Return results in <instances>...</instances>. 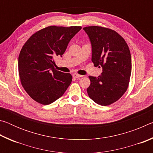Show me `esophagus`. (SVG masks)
<instances>
[{"mask_svg":"<svg viewBox=\"0 0 153 153\" xmlns=\"http://www.w3.org/2000/svg\"><path fill=\"white\" fill-rule=\"evenodd\" d=\"M73 76H74V77H75V78H79V77H83V76H82V75H79L77 74H74Z\"/></svg>","mask_w":153,"mask_h":153,"instance_id":"1","label":"esophagus"}]
</instances>
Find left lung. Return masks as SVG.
I'll use <instances>...</instances> for the list:
<instances>
[{"label":"left lung","instance_id":"1","mask_svg":"<svg viewBox=\"0 0 153 153\" xmlns=\"http://www.w3.org/2000/svg\"><path fill=\"white\" fill-rule=\"evenodd\" d=\"M83 29L91 42L92 61L102 68L101 76H89L88 94L98 105H111L128 89L131 71L130 51L125 40L115 31L100 26Z\"/></svg>","mask_w":153,"mask_h":153}]
</instances>
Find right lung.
Masks as SVG:
<instances>
[{
    "label": "right lung",
    "mask_w": 153,
    "mask_h": 153,
    "mask_svg": "<svg viewBox=\"0 0 153 153\" xmlns=\"http://www.w3.org/2000/svg\"><path fill=\"white\" fill-rule=\"evenodd\" d=\"M81 26H48L31 36L18 59L20 81L30 97L40 104H51L63 95L72 81L70 74L56 70L54 58L63 55Z\"/></svg>",
    "instance_id": "1"
}]
</instances>
